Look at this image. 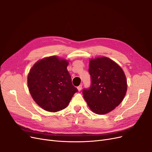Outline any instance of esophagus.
<instances>
[{
  "label": "esophagus",
  "mask_w": 152,
  "mask_h": 152,
  "mask_svg": "<svg viewBox=\"0 0 152 152\" xmlns=\"http://www.w3.org/2000/svg\"><path fill=\"white\" fill-rule=\"evenodd\" d=\"M82 85H80L78 87H77V89L78 91H80L82 90Z\"/></svg>",
  "instance_id": "1"
}]
</instances>
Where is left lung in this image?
<instances>
[{
    "label": "left lung",
    "instance_id": "8db88e82",
    "mask_svg": "<svg viewBox=\"0 0 152 152\" xmlns=\"http://www.w3.org/2000/svg\"><path fill=\"white\" fill-rule=\"evenodd\" d=\"M88 72L91 85L83 90V96L92 111L105 114L123 101L127 91V80L123 69L106 56L91 59Z\"/></svg>",
    "mask_w": 152,
    "mask_h": 152
}]
</instances>
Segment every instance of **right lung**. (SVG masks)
I'll use <instances>...</instances> for the list:
<instances>
[{
    "instance_id": "obj_1",
    "label": "right lung",
    "mask_w": 152,
    "mask_h": 152,
    "mask_svg": "<svg viewBox=\"0 0 152 152\" xmlns=\"http://www.w3.org/2000/svg\"><path fill=\"white\" fill-rule=\"evenodd\" d=\"M69 61L51 56L38 61L28 75L29 91L38 105L55 113L66 108L77 88L67 70Z\"/></svg>"
}]
</instances>
